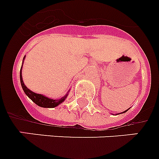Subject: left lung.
<instances>
[{"label":"left lung","instance_id":"obj_1","mask_svg":"<svg viewBox=\"0 0 159 159\" xmlns=\"http://www.w3.org/2000/svg\"><path fill=\"white\" fill-rule=\"evenodd\" d=\"M126 111H127V110H126ZM123 111V113H124V112H125V111Z\"/></svg>","mask_w":159,"mask_h":159}]
</instances>
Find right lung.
<instances>
[{
    "label": "right lung",
    "mask_w": 159,
    "mask_h": 159,
    "mask_svg": "<svg viewBox=\"0 0 159 159\" xmlns=\"http://www.w3.org/2000/svg\"><path fill=\"white\" fill-rule=\"evenodd\" d=\"M25 59V57H24ZM21 70H22V67H21V70H20V83H21V86L23 88V90L24 92L25 93V94L27 95L28 97L32 100V101L35 102V103L39 107H48V108H53L55 107L58 106L59 104H61V102H64V100L66 98L67 94H66L64 97H62L60 99H52V98H49L48 97H45L44 95L39 94V93H36L33 92L31 90H29L26 86L24 84V81L22 80V73H21Z\"/></svg>",
    "instance_id": "right-lung-1"
}]
</instances>
